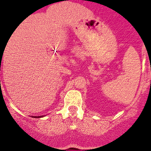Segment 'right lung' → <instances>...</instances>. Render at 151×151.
<instances>
[{"mask_svg":"<svg viewBox=\"0 0 151 151\" xmlns=\"http://www.w3.org/2000/svg\"><path fill=\"white\" fill-rule=\"evenodd\" d=\"M45 115H41V116H34L33 117V118H42V117H44Z\"/></svg>","mask_w":151,"mask_h":151,"instance_id":"right-lung-1","label":"right lung"}]
</instances>
